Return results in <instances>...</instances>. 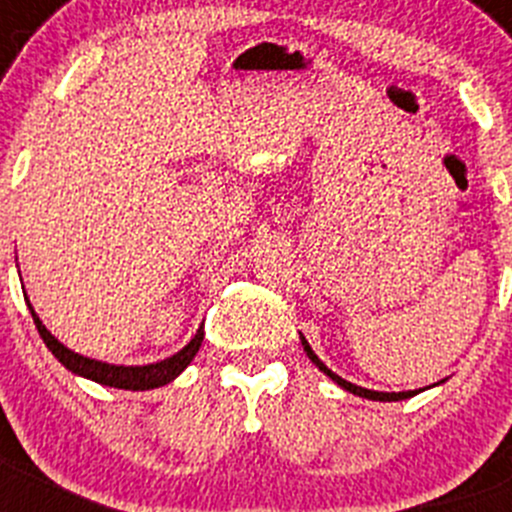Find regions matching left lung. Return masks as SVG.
Segmentation results:
<instances>
[{
  "label": "left lung",
  "instance_id": "8db88e82",
  "mask_svg": "<svg viewBox=\"0 0 512 512\" xmlns=\"http://www.w3.org/2000/svg\"><path fill=\"white\" fill-rule=\"evenodd\" d=\"M300 343H303V351L308 353V358H310V361H313V364L318 366V369H321L323 374L328 376V379H333V381H336L338 386H341V389L351 391V394H356V396H364V399H371V401H401V399H409V396L419 394V391H399V394H394V391H391V394H386V391H371V389H364V386H356V384H351V381H346V379H341V376H338V374H333V371L328 369L326 364H323L321 358L315 356V353H313V348H310V343L305 341V336H300Z\"/></svg>",
  "mask_w": 512,
  "mask_h": 512
}]
</instances>
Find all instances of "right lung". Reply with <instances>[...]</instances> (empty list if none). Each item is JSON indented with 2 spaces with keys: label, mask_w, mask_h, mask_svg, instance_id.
I'll use <instances>...</instances> for the list:
<instances>
[{
  "label": "right lung",
  "mask_w": 512,
  "mask_h": 512,
  "mask_svg": "<svg viewBox=\"0 0 512 512\" xmlns=\"http://www.w3.org/2000/svg\"><path fill=\"white\" fill-rule=\"evenodd\" d=\"M27 300V298H25ZM27 308L32 313V321H35L37 331H40L42 341L50 348L52 356L60 361L62 366L73 374L83 376V379L95 381V384L113 386V389H131V391H146V389H159V386L174 381L186 366L191 364V358L197 356L199 346L204 341V326H199L197 336L191 338L179 353H174L171 358H164L159 364H148V366H116V364H105V361H95V358L80 356V353L70 351L68 346H62L45 326H42L40 315L35 313V308L27 300Z\"/></svg>",
  "instance_id": "1"
}]
</instances>
